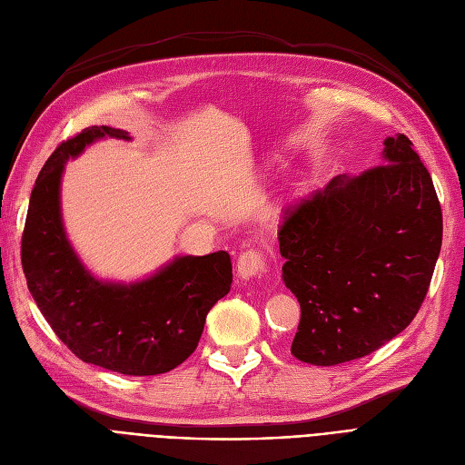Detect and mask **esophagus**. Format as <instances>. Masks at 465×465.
<instances>
[{
  "label": "esophagus",
  "instance_id": "obj_1",
  "mask_svg": "<svg viewBox=\"0 0 465 465\" xmlns=\"http://www.w3.org/2000/svg\"><path fill=\"white\" fill-rule=\"evenodd\" d=\"M266 257L264 252L259 249H245L237 259V274L239 278L249 280V278H257L266 272Z\"/></svg>",
  "mask_w": 465,
  "mask_h": 465
}]
</instances>
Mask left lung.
Wrapping results in <instances>:
<instances>
[{
    "mask_svg": "<svg viewBox=\"0 0 465 465\" xmlns=\"http://www.w3.org/2000/svg\"><path fill=\"white\" fill-rule=\"evenodd\" d=\"M406 134L379 166L334 177L288 204L278 228L283 282L302 305L292 353L311 365L365 357L421 309L442 245V211Z\"/></svg>",
    "mask_w": 465,
    "mask_h": 465,
    "instance_id": "obj_1",
    "label": "left lung"
}]
</instances>
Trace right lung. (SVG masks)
Returning a JSON list of instances; mask_svg holds the SVG:
<instances>
[{
    "label": "right lung",
    "instance_id": "right-lung-1",
    "mask_svg": "<svg viewBox=\"0 0 465 465\" xmlns=\"http://www.w3.org/2000/svg\"><path fill=\"white\" fill-rule=\"evenodd\" d=\"M106 134L129 139L122 129L88 127L44 163L21 239L23 272L44 319L81 361L133 377L162 374L197 350L208 311L230 292L232 259L226 251L179 257L129 286L88 274L64 232L59 182L65 160Z\"/></svg>",
    "mask_w": 465,
    "mask_h": 465
}]
</instances>
